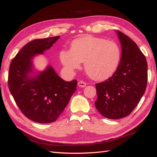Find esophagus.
Returning a JSON list of instances; mask_svg holds the SVG:
<instances>
[{
    "mask_svg": "<svg viewBox=\"0 0 157 157\" xmlns=\"http://www.w3.org/2000/svg\"><path fill=\"white\" fill-rule=\"evenodd\" d=\"M86 85V83L84 81H79L78 82V86H80V87H85Z\"/></svg>",
    "mask_w": 157,
    "mask_h": 157,
    "instance_id": "1",
    "label": "esophagus"
}]
</instances>
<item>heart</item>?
<instances>
[{
	"label": "heart",
	"instance_id": "b5f03b06",
	"mask_svg": "<svg viewBox=\"0 0 157 157\" xmlns=\"http://www.w3.org/2000/svg\"><path fill=\"white\" fill-rule=\"evenodd\" d=\"M59 59L68 72L79 68L81 62H84V71L90 78L103 80L118 69L121 60V49L115 41L83 36L71 43L70 50H62Z\"/></svg>",
	"mask_w": 157,
	"mask_h": 157
}]
</instances>
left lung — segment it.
I'll use <instances>...</instances> for the list:
<instances>
[{
  "label": "left lung",
  "instance_id": "8db88e82",
  "mask_svg": "<svg viewBox=\"0 0 157 157\" xmlns=\"http://www.w3.org/2000/svg\"><path fill=\"white\" fill-rule=\"evenodd\" d=\"M121 44V60L112 76L95 84L97 110L109 119L129 116L139 104L147 82V63L136 44L117 31Z\"/></svg>",
  "mask_w": 157,
  "mask_h": 157
}]
</instances>
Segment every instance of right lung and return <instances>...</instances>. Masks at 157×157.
<instances>
[{
  "label": "right lung",
  "instance_id": "add662e5",
  "mask_svg": "<svg viewBox=\"0 0 157 157\" xmlns=\"http://www.w3.org/2000/svg\"><path fill=\"white\" fill-rule=\"evenodd\" d=\"M59 36L34 39L25 45L12 60L8 73V86L16 104L30 120L39 123L57 120L76 91V79L66 82L51 66L30 78L32 59L42 54L57 41Z\"/></svg>",
  "mask_w": 157,
  "mask_h": 157
}]
</instances>
